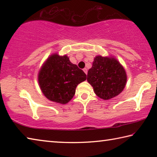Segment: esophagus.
<instances>
[{
	"instance_id": "esophagus-1",
	"label": "esophagus",
	"mask_w": 157,
	"mask_h": 157,
	"mask_svg": "<svg viewBox=\"0 0 157 157\" xmlns=\"http://www.w3.org/2000/svg\"><path fill=\"white\" fill-rule=\"evenodd\" d=\"M83 71H84V72L86 73V74H87V68H84V69H83Z\"/></svg>"
}]
</instances>
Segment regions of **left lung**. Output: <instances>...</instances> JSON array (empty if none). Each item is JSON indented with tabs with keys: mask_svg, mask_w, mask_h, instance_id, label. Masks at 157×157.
<instances>
[{
	"mask_svg": "<svg viewBox=\"0 0 157 157\" xmlns=\"http://www.w3.org/2000/svg\"><path fill=\"white\" fill-rule=\"evenodd\" d=\"M87 81L98 97L107 100L123 91L127 75L123 66L115 58L98 55L88 71Z\"/></svg>",
	"mask_w": 157,
	"mask_h": 157,
	"instance_id": "8db88e82",
	"label": "left lung"
}]
</instances>
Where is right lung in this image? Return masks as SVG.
Returning a JSON list of instances; mask_svg holds the SVG:
<instances>
[{"mask_svg": "<svg viewBox=\"0 0 157 157\" xmlns=\"http://www.w3.org/2000/svg\"><path fill=\"white\" fill-rule=\"evenodd\" d=\"M86 79V75L67 55L55 53L48 58L38 74L42 93L52 102L65 105L72 99L78 85Z\"/></svg>", "mask_w": 157, "mask_h": 157, "instance_id": "1", "label": "right lung"}]
</instances>
